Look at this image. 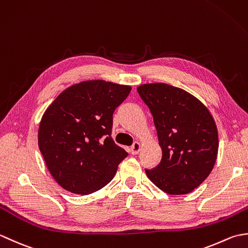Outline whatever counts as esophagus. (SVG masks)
<instances>
[{
	"label": "esophagus",
	"mask_w": 248,
	"mask_h": 248,
	"mask_svg": "<svg viewBox=\"0 0 248 248\" xmlns=\"http://www.w3.org/2000/svg\"><path fill=\"white\" fill-rule=\"evenodd\" d=\"M140 148L141 146L140 141H135V143L132 145V147H131V152H132V155H138L140 151Z\"/></svg>",
	"instance_id": "34e87169"
}]
</instances>
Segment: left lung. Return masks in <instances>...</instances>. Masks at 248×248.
Returning a JSON list of instances; mask_svg holds the SVG:
<instances>
[{"label": "left lung", "instance_id": "8db88e82", "mask_svg": "<svg viewBox=\"0 0 248 248\" xmlns=\"http://www.w3.org/2000/svg\"><path fill=\"white\" fill-rule=\"evenodd\" d=\"M154 116L160 164L146 170L150 181L170 195L188 194L212 171L218 152V133L208 108L192 93L166 83L138 87Z\"/></svg>", "mask_w": 248, "mask_h": 248}]
</instances>
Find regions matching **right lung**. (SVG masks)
<instances>
[{
    "label": "right lung",
    "mask_w": 248,
    "mask_h": 248,
    "mask_svg": "<svg viewBox=\"0 0 248 248\" xmlns=\"http://www.w3.org/2000/svg\"><path fill=\"white\" fill-rule=\"evenodd\" d=\"M130 85L89 80L62 91L41 117L38 146L55 181L88 195L112 180L128 152L110 138L115 108Z\"/></svg>",
    "instance_id": "right-lung-1"
}]
</instances>
